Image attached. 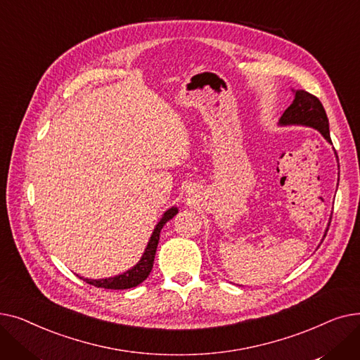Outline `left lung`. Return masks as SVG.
I'll use <instances>...</instances> for the list:
<instances>
[{"label":"left lung","mask_w":360,"mask_h":360,"mask_svg":"<svg viewBox=\"0 0 360 360\" xmlns=\"http://www.w3.org/2000/svg\"><path fill=\"white\" fill-rule=\"evenodd\" d=\"M293 102L290 106L285 110L281 118L278 120L280 127H288V125H302V127H311L321 132L330 144V127H328V118L323 103L319 102L318 98L314 94L305 91V90H293ZM335 153V151H334ZM331 220V219H330ZM330 226V224H328ZM326 238V235H324Z\"/></svg>","instance_id":"1"}]
</instances>
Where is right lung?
<instances>
[{
	"instance_id": "right-lung-1",
	"label": "right lung",
	"mask_w": 360,
	"mask_h": 360,
	"mask_svg": "<svg viewBox=\"0 0 360 360\" xmlns=\"http://www.w3.org/2000/svg\"><path fill=\"white\" fill-rule=\"evenodd\" d=\"M178 213V207H170L169 210H166L162 216V219L158 221V224L155 226L153 233H151L147 247L140 258V261L136 264L134 267L127 270L122 274L113 276V277H106V278H83L89 285L94 286V288H102V289H113V290H122V289H131L139 286L140 283H143L151 269H153V262H155V255H156V250H158V243H159V238H160V231L163 226L172 219L174 216H176Z\"/></svg>"
}]
</instances>
